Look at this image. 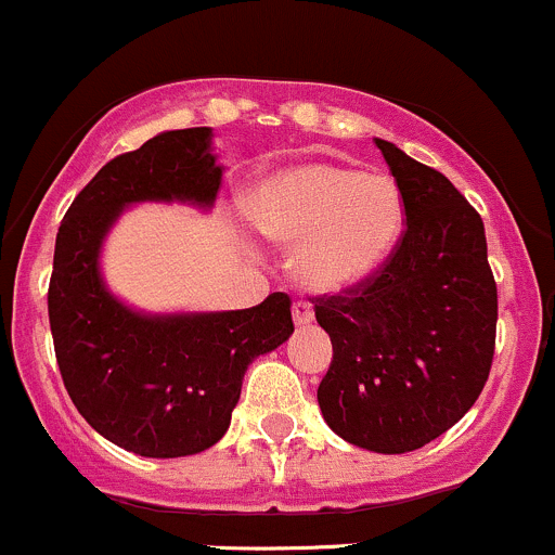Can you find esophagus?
Returning a JSON list of instances; mask_svg holds the SVG:
<instances>
[{
  "instance_id": "obj_1",
  "label": "esophagus",
  "mask_w": 555,
  "mask_h": 555,
  "mask_svg": "<svg viewBox=\"0 0 555 555\" xmlns=\"http://www.w3.org/2000/svg\"><path fill=\"white\" fill-rule=\"evenodd\" d=\"M293 319L298 327H304V324H311L313 322V309L311 304H306V300H298V304L293 306Z\"/></svg>"
}]
</instances>
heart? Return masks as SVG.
<instances>
[{
  "label": "heart",
  "instance_id": "obj_1",
  "mask_svg": "<svg viewBox=\"0 0 555 555\" xmlns=\"http://www.w3.org/2000/svg\"><path fill=\"white\" fill-rule=\"evenodd\" d=\"M251 225L295 251V279L317 295L371 282L405 231V198L384 171L306 160L266 173L244 195Z\"/></svg>",
  "mask_w": 555,
  "mask_h": 555
}]
</instances>
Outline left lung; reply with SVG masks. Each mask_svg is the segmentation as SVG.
Listing matches in <instances>:
<instances>
[{
	"mask_svg": "<svg viewBox=\"0 0 555 555\" xmlns=\"http://www.w3.org/2000/svg\"><path fill=\"white\" fill-rule=\"evenodd\" d=\"M405 198V233L362 287L313 300L333 340L317 389L338 438L408 453L451 429L489 378L496 284L478 211L440 171L376 139Z\"/></svg>",
	"mask_w": 555,
	"mask_h": 555,
	"instance_id": "8db88e82",
	"label": "left lung"
}]
</instances>
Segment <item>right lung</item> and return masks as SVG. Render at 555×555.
<instances>
[{
    "label": "right lung",
    "instance_id": "obj_1",
    "mask_svg": "<svg viewBox=\"0 0 555 555\" xmlns=\"http://www.w3.org/2000/svg\"><path fill=\"white\" fill-rule=\"evenodd\" d=\"M222 166L211 128L164 131L80 190L55 236L48 317L61 378L102 438L150 459L193 456L231 427L246 367L293 335L289 298L242 311L150 313L102 276V246L133 204L211 209Z\"/></svg>",
    "mask_w": 555,
    "mask_h": 555
}]
</instances>
